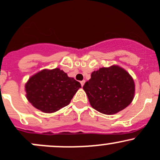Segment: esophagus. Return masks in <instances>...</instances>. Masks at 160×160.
<instances>
[{"label":"esophagus","instance_id":"34e87169","mask_svg":"<svg viewBox=\"0 0 160 160\" xmlns=\"http://www.w3.org/2000/svg\"><path fill=\"white\" fill-rule=\"evenodd\" d=\"M85 80L81 81V85H82V86H83L84 84H85Z\"/></svg>","mask_w":160,"mask_h":160}]
</instances>
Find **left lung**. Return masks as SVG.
Returning a JSON list of instances; mask_svg holds the SVG:
<instances>
[{
    "instance_id": "obj_1",
    "label": "left lung",
    "mask_w": 160,
    "mask_h": 160,
    "mask_svg": "<svg viewBox=\"0 0 160 160\" xmlns=\"http://www.w3.org/2000/svg\"><path fill=\"white\" fill-rule=\"evenodd\" d=\"M83 89L95 110L110 115L124 110L132 102L134 82L124 69L113 65L94 71Z\"/></svg>"
}]
</instances>
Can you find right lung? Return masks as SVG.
Instances as JSON below:
<instances>
[{
	"instance_id": "right-lung-1",
	"label": "right lung",
	"mask_w": 160,
	"mask_h": 160,
	"mask_svg": "<svg viewBox=\"0 0 160 160\" xmlns=\"http://www.w3.org/2000/svg\"><path fill=\"white\" fill-rule=\"evenodd\" d=\"M81 84L59 68L42 70L26 85V97L32 105L44 113H53L69 104Z\"/></svg>"
}]
</instances>
